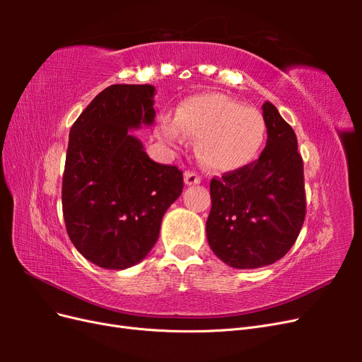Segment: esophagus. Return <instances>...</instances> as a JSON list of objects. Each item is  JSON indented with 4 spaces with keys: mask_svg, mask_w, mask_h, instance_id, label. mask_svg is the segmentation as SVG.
Instances as JSON below:
<instances>
[{
    "mask_svg": "<svg viewBox=\"0 0 362 362\" xmlns=\"http://www.w3.org/2000/svg\"><path fill=\"white\" fill-rule=\"evenodd\" d=\"M184 182L187 185H196V184L201 182V177H199V175H196L194 172L187 170L184 173Z\"/></svg>",
    "mask_w": 362,
    "mask_h": 362,
    "instance_id": "esophagus-1",
    "label": "esophagus"
}]
</instances>
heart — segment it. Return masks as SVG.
Instances as JSON below:
<instances>
[{
    "instance_id": "1",
    "label": "heart",
    "mask_w": 362,
    "mask_h": 362,
    "mask_svg": "<svg viewBox=\"0 0 362 362\" xmlns=\"http://www.w3.org/2000/svg\"><path fill=\"white\" fill-rule=\"evenodd\" d=\"M266 134V120L257 108L222 93L190 96L175 119L164 116L158 122V136L170 146L182 145L184 136L198 139L199 161L217 173L249 166L258 157Z\"/></svg>"
}]
</instances>
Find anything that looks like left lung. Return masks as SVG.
<instances>
[{"label": "left lung", "instance_id": "left-lung-1", "mask_svg": "<svg viewBox=\"0 0 362 362\" xmlns=\"http://www.w3.org/2000/svg\"><path fill=\"white\" fill-rule=\"evenodd\" d=\"M266 148L249 166L211 180L206 240L234 269H258L281 259L305 218L303 161L293 128L266 101Z\"/></svg>", "mask_w": 362, "mask_h": 362}]
</instances>
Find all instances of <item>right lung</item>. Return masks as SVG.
Listing matches in <instances>:
<instances>
[{
	"label": "right lung",
	"mask_w": 362,
	"mask_h": 362,
	"mask_svg": "<svg viewBox=\"0 0 362 362\" xmlns=\"http://www.w3.org/2000/svg\"><path fill=\"white\" fill-rule=\"evenodd\" d=\"M156 87L115 84L86 107L69 133L62 205L80 254L103 269L144 261L164 213L180 198L182 172L152 161L131 131L154 124Z\"/></svg>",
	"instance_id": "1"
}]
</instances>
